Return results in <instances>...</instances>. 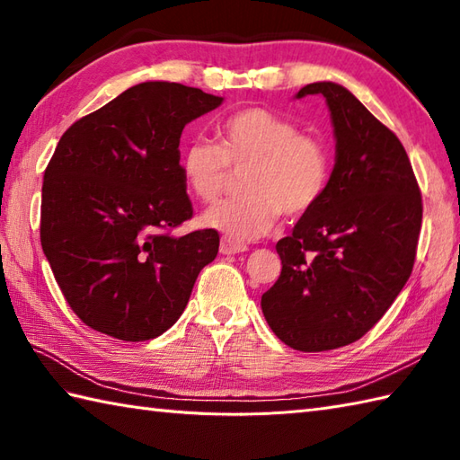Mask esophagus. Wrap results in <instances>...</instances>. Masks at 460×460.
<instances>
[{
    "instance_id": "1",
    "label": "esophagus",
    "mask_w": 460,
    "mask_h": 460,
    "mask_svg": "<svg viewBox=\"0 0 460 460\" xmlns=\"http://www.w3.org/2000/svg\"><path fill=\"white\" fill-rule=\"evenodd\" d=\"M245 251H247V245H241V243H235L227 237H223L219 243L221 255H237V252H245Z\"/></svg>"
}]
</instances>
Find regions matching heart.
I'll return each mask as SVG.
<instances>
[{"label": "heart", "mask_w": 460, "mask_h": 460, "mask_svg": "<svg viewBox=\"0 0 460 460\" xmlns=\"http://www.w3.org/2000/svg\"><path fill=\"white\" fill-rule=\"evenodd\" d=\"M221 144L191 140L181 154V173L203 203L221 198L233 173H245L243 195L201 215L205 227L235 243L265 237L280 215L296 219L326 191L330 162L324 144L267 109H245L223 122Z\"/></svg>", "instance_id": "heart-1"}]
</instances>
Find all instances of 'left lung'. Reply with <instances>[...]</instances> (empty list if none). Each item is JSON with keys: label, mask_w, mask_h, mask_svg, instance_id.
Here are the masks:
<instances>
[{"label": "left lung", "mask_w": 460, "mask_h": 460, "mask_svg": "<svg viewBox=\"0 0 460 460\" xmlns=\"http://www.w3.org/2000/svg\"><path fill=\"white\" fill-rule=\"evenodd\" d=\"M336 140L326 191L277 243L279 280L261 298L270 330L300 351L348 346L377 324L411 277L423 205L411 162L346 86L310 83Z\"/></svg>", "instance_id": "8db88e82"}]
</instances>
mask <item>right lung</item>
I'll use <instances>...</instances> for the list:
<instances>
[{
  "instance_id": "1",
  "label": "right lung",
  "mask_w": 460,
  "mask_h": 460,
  "mask_svg": "<svg viewBox=\"0 0 460 460\" xmlns=\"http://www.w3.org/2000/svg\"><path fill=\"white\" fill-rule=\"evenodd\" d=\"M221 102L193 86L146 81L61 136L43 175L41 247L86 326L144 341L188 306L219 235H172L193 215L180 138L185 124Z\"/></svg>"
}]
</instances>
